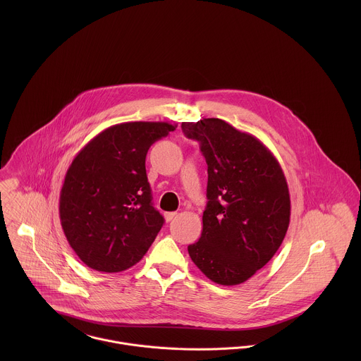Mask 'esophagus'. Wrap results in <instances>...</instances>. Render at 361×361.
<instances>
[{
	"label": "esophagus",
	"mask_w": 361,
	"mask_h": 361,
	"mask_svg": "<svg viewBox=\"0 0 361 361\" xmlns=\"http://www.w3.org/2000/svg\"><path fill=\"white\" fill-rule=\"evenodd\" d=\"M176 215H178V212H165V214H164L166 222H171Z\"/></svg>",
	"instance_id": "obj_1"
}]
</instances>
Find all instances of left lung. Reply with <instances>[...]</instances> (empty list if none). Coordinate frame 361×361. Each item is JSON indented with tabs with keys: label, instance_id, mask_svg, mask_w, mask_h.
I'll return each mask as SVG.
<instances>
[{
	"label": "left lung",
	"instance_id": "obj_1",
	"mask_svg": "<svg viewBox=\"0 0 361 361\" xmlns=\"http://www.w3.org/2000/svg\"><path fill=\"white\" fill-rule=\"evenodd\" d=\"M200 143L208 172L203 232L188 247L208 279L233 286L246 282L278 252L290 221L285 173L256 136L218 118L182 122Z\"/></svg>",
	"mask_w": 361,
	"mask_h": 361
}]
</instances>
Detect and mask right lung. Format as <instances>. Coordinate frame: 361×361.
<instances>
[{
  "mask_svg": "<svg viewBox=\"0 0 361 361\" xmlns=\"http://www.w3.org/2000/svg\"><path fill=\"white\" fill-rule=\"evenodd\" d=\"M176 125L123 122L94 136L69 165L59 195L68 243L89 268L121 272L150 249L164 218L146 175L150 146Z\"/></svg>",
  "mask_w": 361,
  "mask_h": 361,
  "instance_id": "1",
  "label": "right lung"
}]
</instances>
